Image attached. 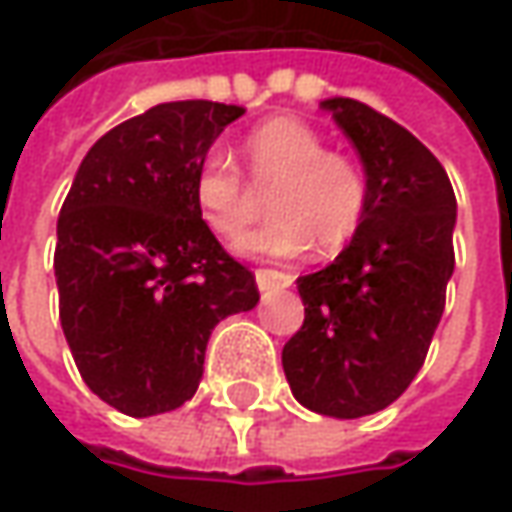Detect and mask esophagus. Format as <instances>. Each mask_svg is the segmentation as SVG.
Wrapping results in <instances>:
<instances>
[{
    "instance_id": "34e87169",
    "label": "esophagus",
    "mask_w": 512,
    "mask_h": 512,
    "mask_svg": "<svg viewBox=\"0 0 512 512\" xmlns=\"http://www.w3.org/2000/svg\"><path fill=\"white\" fill-rule=\"evenodd\" d=\"M291 282H294L291 273H282V270H256V285H259V291L288 288Z\"/></svg>"
}]
</instances>
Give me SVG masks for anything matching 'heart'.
<instances>
[{"instance_id": "heart-1", "label": "heart", "mask_w": 512, "mask_h": 512, "mask_svg": "<svg viewBox=\"0 0 512 512\" xmlns=\"http://www.w3.org/2000/svg\"><path fill=\"white\" fill-rule=\"evenodd\" d=\"M242 152L256 189L271 190L277 216L236 239V253L288 259L314 242L320 253H334L354 236L369 201L366 175L348 155L325 152L317 129L296 117H270L247 132ZM192 195L204 224L224 239L238 236L264 209L261 196L221 152L201 161Z\"/></svg>"}]
</instances>
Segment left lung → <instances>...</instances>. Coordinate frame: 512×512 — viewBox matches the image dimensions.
Returning <instances> with one entry per match:
<instances>
[{
  "label": "left lung",
  "instance_id": "8db88e82",
  "mask_svg": "<svg viewBox=\"0 0 512 512\" xmlns=\"http://www.w3.org/2000/svg\"><path fill=\"white\" fill-rule=\"evenodd\" d=\"M357 149L369 201L328 268L299 276L305 322L282 348L294 397L328 418L386 409L421 371L455 268V192L438 158L392 117L322 100Z\"/></svg>",
  "mask_w": 512,
  "mask_h": 512
}]
</instances>
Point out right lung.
Returning a JSON list of instances; mask_svg holds the SVG:
<instances>
[{"label":"right lung","instance_id":"add662e5","mask_svg":"<svg viewBox=\"0 0 512 512\" xmlns=\"http://www.w3.org/2000/svg\"><path fill=\"white\" fill-rule=\"evenodd\" d=\"M244 115L213 100L161 103L91 146L57 218L60 322L80 377L132 418L184 406L218 322L256 308L253 273L210 233L192 181Z\"/></svg>","mask_w":512,"mask_h":512}]
</instances>
